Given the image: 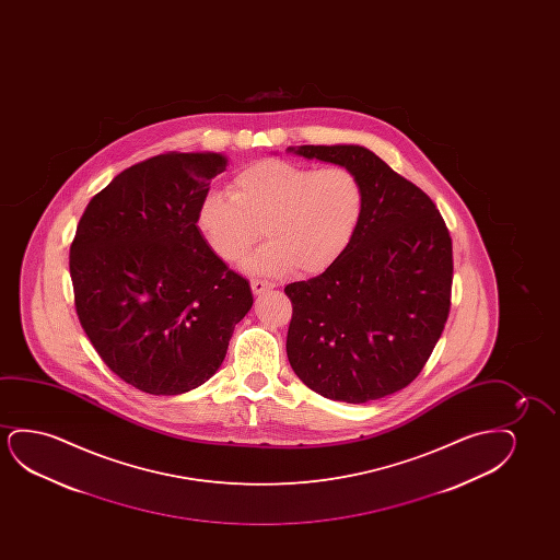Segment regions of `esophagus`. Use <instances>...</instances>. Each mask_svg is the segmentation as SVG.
I'll use <instances>...</instances> for the list:
<instances>
[{
  "label": "esophagus",
  "instance_id": "esophagus-1",
  "mask_svg": "<svg viewBox=\"0 0 560 560\" xmlns=\"http://www.w3.org/2000/svg\"><path fill=\"white\" fill-rule=\"evenodd\" d=\"M250 287H253L254 294H260V292L273 289V283H269V281H264V279H253V281H250Z\"/></svg>",
  "mask_w": 560,
  "mask_h": 560
}]
</instances>
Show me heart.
Segmentation results:
<instances>
[{"label":"heart","mask_w":560,"mask_h":560,"mask_svg":"<svg viewBox=\"0 0 560 560\" xmlns=\"http://www.w3.org/2000/svg\"><path fill=\"white\" fill-rule=\"evenodd\" d=\"M365 210L360 176L346 166L314 168L264 159L238 170L228 192L208 191L197 230L222 260L235 261L261 237L266 248L246 261L264 273L317 276L346 253Z\"/></svg>","instance_id":"heart-1"}]
</instances>
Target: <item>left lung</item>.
<instances>
[{
    "mask_svg": "<svg viewBox=\"0 0 560 560\" xmlns=\"http://www.w3.org/2000/svg\"><path fill=\"white\" fill-rule=\"evenodd\" d=\"M353 170L365 210L350 246L322 276L284 287L291 368L325 398L365 404L413 383L452 306V237L429 195L360 145H302Z\"/></svg>",
    "mask_w": 560,
    "mask_h": 560,
    "instance_id": "8db88e82",
    "label": "left lung"
}]
</instances>
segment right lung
I'll use <instances>...</instances> for the list:
<instances>
[{"mask_svg": "<svg viewBox=\"0 0 560 560\" xmlns=\"http://www.w3.org/2000/svg\"><path fill=\"white\" fill-rule=\"evenodd\" d=\"M225 164L177 151L133 164L90 200L70 243L82 329L115 375L153 396L207 383L253 306L248 281L197 230Z\"/></svg>", "mask_w": 560, "mask_h": 560, "instance_id": "obj_1", "label": "right lung"}]
</instances>
